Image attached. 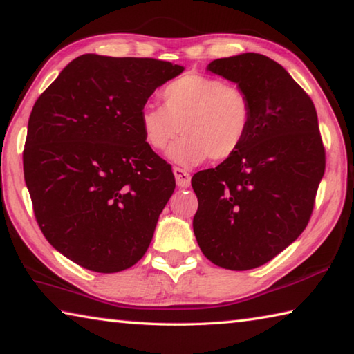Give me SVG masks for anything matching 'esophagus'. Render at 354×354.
<instances>
[{
	"instance_id": "esophagus-1",
	"label": "esophagus",
	"mask_w": 354,
	"mask_h": 354,
	"mask_svg": "<svg viewBox=\"0 0 354 354\" xmlns=\"http://www.w3.org/2000/svg\"><path fill=\"white\" fill-rule=\"evenodd\" d=\"M173 175H175L178 187H189V185H190V175L187 171L175 167V169H173Z\"/></svg>"
}]
</instances>
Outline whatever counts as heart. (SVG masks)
Returning <instances> with one entry per match:
<instances>
[{
    "label": "heart",
    "mask_w": 354,
    "mask_h": 354,
    "mask_svg": "<svg viewBox=\"0 0 354 354\" xmlns=\"http://www.w3.org/2000/svg\"><path fill=\"white\" fill-rule=\"evenodd\" d=\"M164 107L145 104L139 112L143 139L156 151L169 149V158L183 167H195L211 156L221 160L234 154L251 124L247 92L227 86L220 77L187 73L167 84Z\"/></svg>",
    "instance_id": "heart-1"
}]
</instances>
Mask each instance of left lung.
Segmentation results:
<instances>
[{"mask_svg": "<svg viewBox=\"0 0 354 354\" xmlns=\"http://www.w3.org/2000/svg\"><path fill=\"white\" fill-rule=\"evenodd\" d=\"M207 71L237 84L251 101V124L237 151L192 178L194 232L209 261L250 270L272 261L306 227L325 173L313 100L270 57L215 59Z\"/></svg>", "mask_w": 354, "mask_h": 354, "instance_id": "obj_1", "label": "left lung"}]
</instances>
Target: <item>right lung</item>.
Returning <instances> with one entry per match:
<instances>
[{"label":"right lung","instance_id":"right-lung-1","mask_svg":"<svg viewBox=\"0 0 354 354\" xmlns=\"http://www.w3.org/2000/svg\"><path fill=\"white\" fill-rule=\"evenodd\" d=\"M183 71L149 57L82 55L35 101L26 187L46 241L77 266L122 272L148 250L176 184L143 139L139 112Z\"/></svg>","mask_w":354,"mask_h":354}]
</instances>
